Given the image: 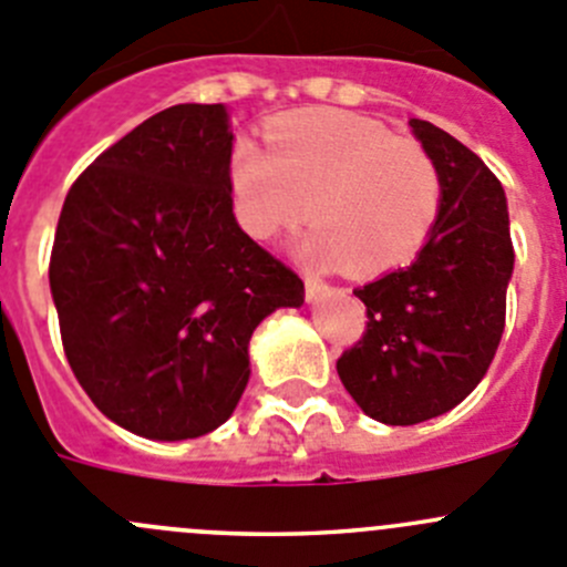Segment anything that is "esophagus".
Instances as JSON below:
<instances>
[{
  "mask_svg": "<svg viewBox=\"0 0 567 567\" xmlns=\"http://www.w3.org/2000/svg\"><path fill=\"white\" fill-rule=\"evenodd\" d=\"M326 292H328V287H326V284H322V280L306 278V298H309V300H320Z\"/></svg>",
  "mask_w": 567,
  "mask_h": 567,
  "instance_id": "1",
  "label": "esophagus"
}]
</instances>
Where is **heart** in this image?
<instances>
[{
  "instance_id": "obj_1",
  "label": "heart",
  "mask_w": 567,
  "mask_h": 567,
  "mask_svg": "<svg viewBox=\"0 0 567 567\" xmlns=\"http://www.w3.org/2000/svg\"><path fill=\"white\" fill-rule=\"evenodd\" d=\"M236 223L258 241L315 230L300 256L355 275L401 267L429 239L442 203L434 158L420 142L392 136L359 113L317 107L275 118L267 150L236 142L228 158Z\"/></svg>"
}]
</instances>
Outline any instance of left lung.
<instances>
[{"mask_svg": "<svg viewBox=\"0 0 567 567\" xmlns=\"http://www.w3.org/2000/svg\"><path fill=\"white\" fill-rule=\"evenodd\" d=\"M409 127L440 169V214L409 267L353 289L368 328L337 361L361 412L386 425L423 423L476 390L504 333L515 264L498 177L451 133L423 118Z\"/></svg>", "mask_w": 567, "mask_h": 567, "instance_id": "left-lung-1", "label": "left lung"}]
</instances>
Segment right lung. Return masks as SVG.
Segmentation results:
<instances>
[{
  "label": "right lung",
  "mask_w": 567,
  "mask_h": 567,
  "mask_svg": "<svg viewBox=\"0 0 567 567\" xmlns=\"http://www.w3.org/2000/svg\"><path fill=\"white\" fill-rule=\"evenodd\" d=\"M225 105H172L72 183L50 258L74 379L147 440H194L234 414L258 322L303 280L239 228Z\"/></svg>",
  "instance_id": "1"
}]
</instances>
